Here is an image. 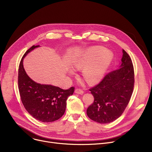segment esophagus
<instances>
[{
  "label": "esophagus",
  "mask_w": 152,
  "mask_h": 152,
  "mask_svg": "<svg viewBox=\"0 0 152 152\" xmlns=\"http://www.w3.org/2000/svg\"><path fill=\"white\" fill-rule=\"evenodd\" d=\"M75 93L77 94H84V91L81 89H76L75 90Z\"/></svg>",
  "instance_id": "esophagus-1"
}]
</instances>
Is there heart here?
Here are the masks:
<instances>
[{"mask_svg":"<svg viewBox=\"0 0 152 152\" xmlns=\"http://www.w3.org/2000/svg\"><path fill=\"white\" fill-rule=\"evenodd\" d=\"M113 58L112 52L103 47L95 46L77 55L72 60L71 65L75 69H83L84 78L89 84H93L102 79Z\"/></svg>","mask_w":152,"mask_h":152,"instance_id":"1","label":"heart"}]
</instances>
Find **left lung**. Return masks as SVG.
<instances>
[{
	"label": "left lung",
	"mask_w": 152,
	"mask_h": 152,
	"mask_svg": "<svg viewBox=\"0 0 152 152\" xmlns=\"http://www.w3.org/2000/svg\"><path fill=\"white\" fill-rule=\"evenodd\" d=\"M119 68L108 73L102 81L90 89L94 101L87 109L92 120L100 124L113 122L128 105L134 86V71L129 55L123 50Z\"/></svg>",
	"instance_id": "left-lung-1"
}]
</instances>
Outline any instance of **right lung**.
<instances>
[{
    "label": "right lung",
    "instance_id": "obj_1",
    "mask_svg": "<svg viewBox=\"0 0 152 152\" xmlns=\"http://www.w3.org/2000/svg\"><path fill=\"white\" fill-rule=\"evenodd\" d=\"M39 45H33L22 57L18 68V89L23 105L28 112L43 123L53 122L65 113L66 100L73 95L75 87L63 90L52 85L34 82L28 76L23 67V58Z\"/></svg>",
    "mask_w": 152,
    "mask_h": 152
}]
</instances>
